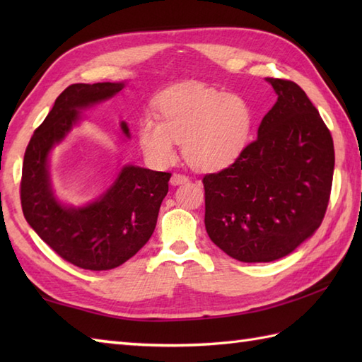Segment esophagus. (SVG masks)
<instances>
[{"instance_id":"34e87169","label":"esophagus","mask_w":362,"mask_h":362,"mask_svg":"<svg viewBox=\"0 0 362 362\" xmlns=\"http://www.w3.org/2000/svg\"><path fill=\"white\" fill-rule=\"evenodd\" d=\"M188 182V177L185 174H180V173H174L171 175V185H182V183Z\"/></svg>"}]
</instances>
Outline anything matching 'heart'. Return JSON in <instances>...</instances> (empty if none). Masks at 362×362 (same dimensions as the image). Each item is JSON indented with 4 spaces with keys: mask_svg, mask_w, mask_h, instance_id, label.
I'll return each mask as SVG.
<instances>
[{
    "mask_svg": "<svg viewBox=\"0 0 362 362\" xmlns=\"http://www.w3.org/2000/svg\"><path fill=\"white\" fill-rule=\"evenodd\" d=\"M156 115L157 119L146 115L136 126L144 156L156 165H169L180 141L187 163L204 173L235 163L253 129V110L243 96L199 83L163 91Z\"/></svg>",
    "mask_w": 362,
    "mask_h": 362,
    "instance_id": "heart-1",
    "label": "heart"
}]
</instances>
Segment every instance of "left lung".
<instances>
[{
    "instance_id": "left-lung-1",
    "label": "left lung",
    "mask_w": 362,
    "mask_h": 362,
    "mask_svg": "<svg viewBox=\"0 0 362 362\" xmlns=\"http://www.w3.org/2000/svg\"><path fill=\"white\" fill-rule=\"evenodd\" d=\"M266 81L279 98L258 138L235 163L202 179L206 233L244 263L283 258L308 240L333 183V138L317 109L296 82Z\"/></svg>"
}]
</instances>
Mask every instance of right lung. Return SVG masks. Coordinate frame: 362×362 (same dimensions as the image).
Masks as SVG:
<instances>
[{"mask_svg": "<svg viewBox=\"0 0 362 362\" xmlns=\"http://www.w3.org/2000/svg\"><path fill=\"white\" fill-rule=\"evenodd\" d=\"M124 83H73L35 129L25 152L20 183L23 214L35 233L68 263L87 271H109L126 263L149 241L169 173L124 166L113 185L81 209H68L52 194L48 157L78 122L82 109L115 96ZM129 136V127L121 122Z\"/></svg>", "mask_w": 362, "mask_h": 362, "instance_id": "1", "label": "right lung"}]
</instances>
